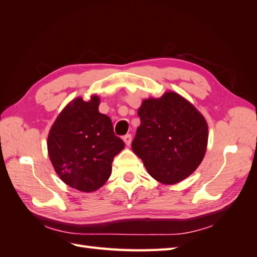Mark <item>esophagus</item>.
Returning a JSON list of instances; mask_svg holds the SVG:
<instances>
[{"label":"esophagus","mask_w":257,"mask_h":257,"mask_svg":"<svg viewBox=\"0 0 257 257\" xmlns=\"http://www.w3.org/2000/svg\"><path fill=\"white\" fill-rule=\"evenodd\" d=\"M123 141L125 142V144H126L127 146L131 145V143H132V135L131 134H126L123 136Z\"/></svg>","instance_id":"esophagus-1"}]
</instances>
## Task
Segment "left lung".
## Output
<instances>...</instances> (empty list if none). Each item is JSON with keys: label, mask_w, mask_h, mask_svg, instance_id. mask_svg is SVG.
I'll use <instances>...</instances> for the list:
<instances>
[{"label": "left lung", "mask_w": 257, "mask_h": 257, "mask_svg": "<svg viewBox=\"0 0 257 257\" xmlns=\"http://www.w3.org/2000/svg\"><path fill=\"white\" fill-rule=\"evenodd\" d=\"M139 116L132 150L153 178L176 184L195 172L208 143L207 122L195 106L179 94L167 92L145 100Z\"/></svg>", "instance_id": "obj_1"}]
</instances>
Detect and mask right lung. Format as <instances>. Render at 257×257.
Segmentation results:
<instances>
[{
    "label": "right lung",
    "mask_w": 257,
    "mask_h": 257,
    "mask_svg": "<svg viewBox=\"0 0 257 257\" xmlns=\"http://www.w3.org/2000/svg\"><path fill=\"white\" fill-rule=\"evenodd\" d=\"M100 100L77 98L68 104L50 128L48 154L60 179L77 190L91 192L104 185L113 158L124 148L114 134L111 118L99 112Z\"/></svg>",
    "instance_id": "obj_1"
}]
</instances>
